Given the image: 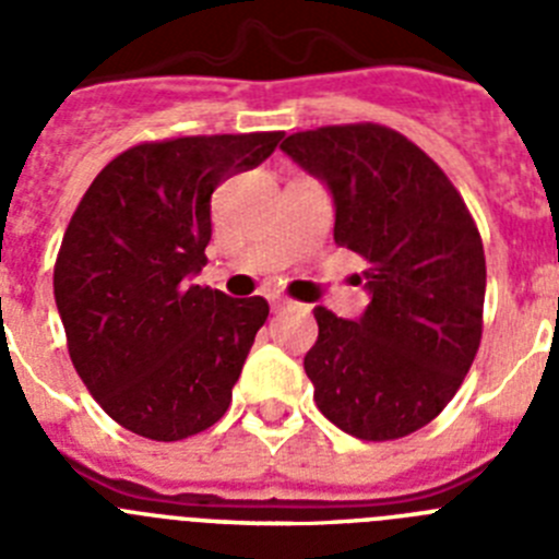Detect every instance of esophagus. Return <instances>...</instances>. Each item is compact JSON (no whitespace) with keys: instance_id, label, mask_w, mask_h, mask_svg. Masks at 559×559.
<instances>
[{"instance_id":"1","label":"esophagus","mask_w":559,"mask_h":559,"mask_svg":"<svg viewBox=\"0 0 559 559\" xmlns=\"http://www.w3.org/2000/svg\"><path fill=\"white\" fill-rule=\"evenodd\" d=\"M288 308H294V302H290V299H285V296H274V299H271V310H288Z\"/></svg>"}]
</instances>
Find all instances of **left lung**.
<instances>
[{"label":"left lung","mask_w":559,"mask_h":559,"mask_svg":"<svg viewBox=\"0 0 559 559\" xmlns=\"http://www.w3.org/2000/svg\"><path fill=\"white\" fill-rule=\"evenodd\" d=\"M280 147L328 185L335 243L367 260L360 319L313 310L316 406L367 442L408 437L451 403L478 353L481 235L442 167L392 128L328 126Z\"/></svg>","instance_id":"obj_1"}]
</instances>
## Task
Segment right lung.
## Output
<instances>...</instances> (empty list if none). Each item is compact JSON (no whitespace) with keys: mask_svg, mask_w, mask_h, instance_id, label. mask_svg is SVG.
<instances>
[{"mask_svg":"<svg viewBox=\"0 0 559 559\" xmlns=\"http://www.w3.org/2000/svg\"><path fill=\"white\" fill-rule=\"evenodd\" d=\"M283 131L142 142L108 162L69 221L56 305L69 358L128 431L179 442L226 414L263 296L192 285L206 265L221 181L265 162Z\"/></svg>","mask_w":559,"mask_h":559,"instance_id":"right-lung-1","label":"right lung"}]
</instances>
